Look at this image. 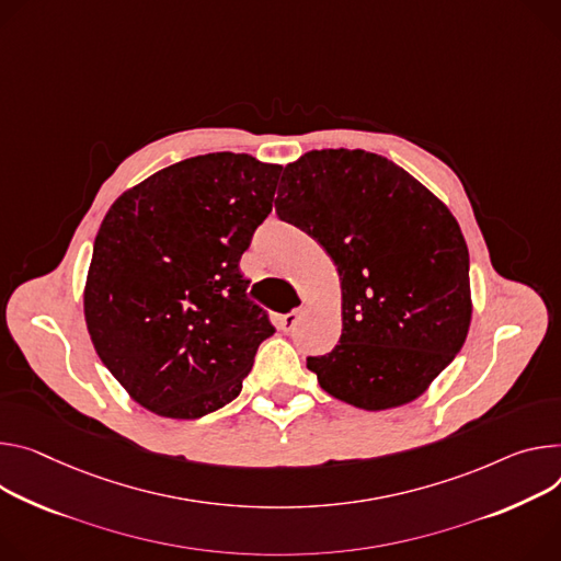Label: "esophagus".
Listing matches in <instances>:
<instances>
[{"instance_id": "1", "label": "esophagus", "mask_w": 561, "mask_h": 561, "mask_svg": "<svg viewBox=\"0 0 561 561\" xmlns=\"http://www.w3.org/2000/svg\"><path fill=\"white\" fill-rule=\"evenodd\" d=\"M304 313H307V309H297V311H290V313L282 316V318H279V329H282V331H286V333H288V331H293V329L297 327V322L301 320V316H304Z\"/></svg>"}]
</instances>
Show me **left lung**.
Instances as JSON below:
<instances>
[{
  "label": "left lung",
  "mask_w": 561,
  "mask_h": 561,
  "mask_svg": "<svg viewBox=\"0 0 561 561\" xmlns=\"http://www.w3.org/2000/svg\"><path fill=\"white\" fill-rule=\"evenodd\" d=\"M282 183L277 217L318 239L342 279V335L307 367L360 410L414 400L468 335L461 228L414 176L363 149L309 151Z\"/></svg>",
  "instance_id": "1"
}]
</instances>
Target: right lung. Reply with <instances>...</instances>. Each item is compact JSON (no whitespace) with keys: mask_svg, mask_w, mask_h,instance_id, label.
I'll return each instance as SVG.
<instances>
[{"mask_svg":"<svg viewBox=\"0 0 561 561\" xmlns=\"http://www.w3.org/2000/svg\"><path fill=\"white\" fill-rule=\"evenodd\" d=\"M282 168L248 154L174 163L127 190L93 243L84 318L136 402L201 419L234 400L275 333L239 268L273 210Z\"/></svg>","mask_w":561,"mask_h":561,"instance_id":"obj_1","label":"right lung"}]
</instances>
